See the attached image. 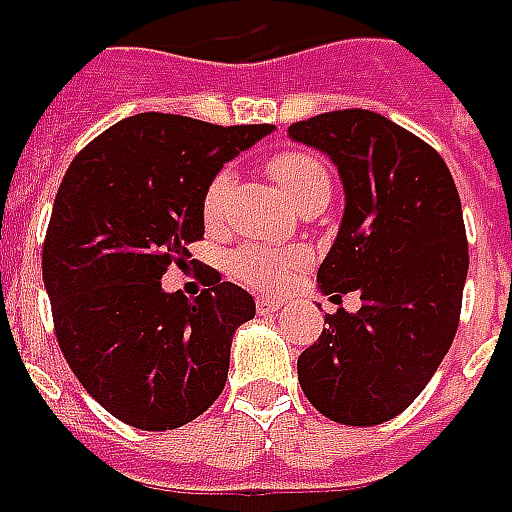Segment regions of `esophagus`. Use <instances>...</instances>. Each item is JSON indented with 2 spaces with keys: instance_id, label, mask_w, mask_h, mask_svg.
<instances>
[{
  "instance_id": "esophagus-1",
  "label": "esophagus",
  "mask_w": 512,
  "mask_h": 512,
  "mask_svg": "<svg viewBox=\"0 0 512 512\" xmlns=\"http://www.w3.org/2000/svg\"><path fill=\"white\" fill-rule=\"evenodd\" d=\"M279 312V301H271V298H257V314H274Z\"/></svg>"
}]
</instances>
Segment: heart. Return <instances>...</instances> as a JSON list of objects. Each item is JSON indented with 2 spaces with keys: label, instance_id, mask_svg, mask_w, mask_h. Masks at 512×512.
Instances as JSON below:
<instances>
[{
  "label": "heart",
  "instance_id": "heart-1",
  "mask_svg": "<svg viewBox=\"0 0 512 512\" xmlns=\"http://www.w3.org/2000/svg\"><path fill=\"white\" fill-rule=\"evenodd\" d=\"M268 173L274 176V181L282 187V192L295 208H304L306 203H314V200H328V195H331V173L312 151H276L268 160ZM230 184H233L230 170H219L203 189L200 214H203V222L208 227H217L222 222ZM304 260L306 249H301V246H287V249L241 246L230 257V274L241 285L271 293V290H279L285 285L287 276L293 274L298 266H304Z\"/></svg>",
  "mask_w": 512,
  "mask_h": 512
}]
</instances>
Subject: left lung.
<instances>
[{"instance_id": "obj_1", "label": "left lung", "mask_w": 512, "mask_h": 512, "mask_svg": "<svg viewBox=\"0 0 512 512\" xmlns=\"http://www.w3.org/2000/svg\"><path fill=\"white\" fill-rule=\"evenodd\" d=\"M290 138L325 151L344 181L342 227L317 271L333 301L298 382L325 418L377 426L418 399L453 344L469 252L448 165L380 113L350 108L295 121Z\"/></svg>"}]
</instances>
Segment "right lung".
<instances>
[{
	"label": "right lung",
	"instance_id": "add662e5",
	"mask_svg": "<svg viewBox=\"0 0 512 512\" xmlns=\"http://www.w3.org/2000/svg\"><path fill=\"white\" fill-rule=\"evenodd\" d=\"M271 130L138 113L83 146L64 173L43 282L64 358L113 418L179 429L225 388L233 333L255 317L252 295L214 268L195 301L165 293L160 279L203 238L208 181Z\"/></svg>",
	"mask_w": 512,
	"mask_h": 512
}]
</instances>
